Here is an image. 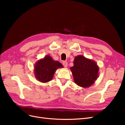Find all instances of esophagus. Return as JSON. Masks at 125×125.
<instances>
[{"label":"esophagus","instance_id":"1","mask_svg":"<svg viewBox=\"0 0 125 125\" xmlns=\"http://www.w3.org/2000/svg\"><path fill=\"white\" fill-rule=\"evenodd\" d=\"M62 65H63V66L65 67H67L68 66V62L66 61H64L62 62Z\"/></svg>","mask_w":125,"mask_h":125}]
</instances>
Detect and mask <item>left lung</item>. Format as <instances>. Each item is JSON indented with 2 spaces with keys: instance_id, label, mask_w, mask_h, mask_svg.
<instances>
[{
  "instance_id": "left-lung-1",
  "label": "left lung",
  "mask_w": 125,
  "mask_h": 125,
  "mask_svg": "<svg viewBox=\"0 0 125 125\" xmlns=\"http://www.w3.org/2000/svg\"><path fill=\"white\" fill-rule=\"evenodd\" d=\"M70 69L74 82L82 88L91 86L99 77V67L96 62L82 55L75 57L73 66Z\"/></svg>"
}]
</instances>
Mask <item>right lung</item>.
Returning a JSON list of instances; mask_svg holds the SVG:
<instances>
[{"instance_id": "1", "label": "right lung", "mask_w": 125, "mask_h": 125, "mask_svg": "<svg viewBox=\"0 0 125 125\" xmlns=\"http://www.w3.org/2000/svg\"><path fill=\"white\" fill-rule=\"evenodd\" d=\"M61 63L55 61L52 57L46 55L37 61L34 65V75L39 81L46 83L53 78L56 70L63 68Z\"/></svg>"}]
</instances>
